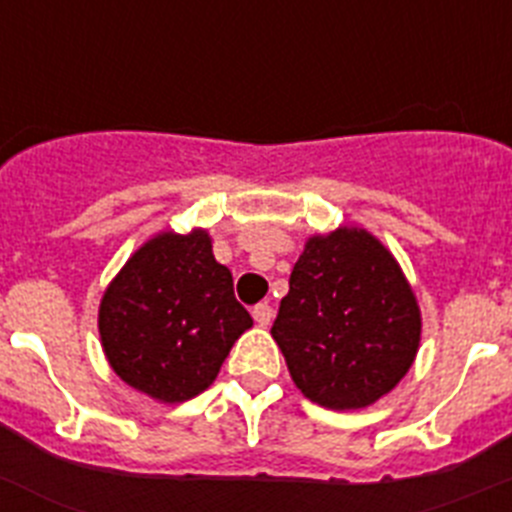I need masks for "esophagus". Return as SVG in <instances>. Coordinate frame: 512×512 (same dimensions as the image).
Instances as JSON below:
<instances>
[{"label": "esophagus", "instance_id": "esophagus-1", "mask_svg": "<svg viewBox=\"0 0 512 512\" xmlns=\"http://www.w3.org/2000/svg\"><path fill=\"white\" fill-rule=\"evenodd\" d=\"M271 318H274V310H271V305H266V302H261V305L253 307V320L259 325H269Z\"/></svg>", "mask_w": 512, "mask_h": 512}]
</instances>
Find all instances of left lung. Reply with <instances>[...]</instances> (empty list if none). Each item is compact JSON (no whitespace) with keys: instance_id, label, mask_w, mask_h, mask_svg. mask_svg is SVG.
<instances>
[{"instance_id":"left-lung-1","label":"left lung","mask_w":512,"mask_h":512,"mask_svg":"<svg viewBox=\"0 0 512 512\" xmlns=\"http://www.w3.org/2000/svg\"><path fill=\"white\" fill-rule=\"evenodd\" d=\"M271 336L292 382L330 410L395 390L420 346V307L400 264L364 228L307 238Z\"/></svg>"}]
</instances>
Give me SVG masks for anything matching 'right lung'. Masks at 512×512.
Returning <instances> with one entry per match:
<instances>
[{"label": "right lung", "mask_w": 512, "mask_h": 512, "mask_svg": "<svg viewBox=\"0 0 512 512\" xmlns=\"http://www.w3.org/2000/svg\"><path fill=\"white\" fill-rule=\"evenodd\" d=\"M251 325L202 228L153 235L99 302V338L117 377L171 405L205 392Z\"/></svg>", "instance_id": "obj_1"}]
</instances>
